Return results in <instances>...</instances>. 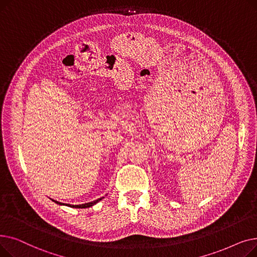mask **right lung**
<instances>
[{
	"mask_svg": "<svg viewBox=\"0 0 257 257\" xmlns=\"http://www.w3.org/2000/svg\"><path fill=\"white\" fill-rule=\"evenodd\" d=\"M103 198H104V197H102V198H100V199H97V200H94V201H92V202H88V203H84V204H79V205L64 204V203H61V202H58V201H55V200H53V201L55 202V203L59 204V205H66V206H70V207H73V208H87V207H90V206H92V205H94V204H97L98 202H99V201H101Z\"/></svg>",
	"mask_w": 257,
	"mask_h": 257,
	"instance_id": "add662e5",
	"label": "right lung"
}]
</instances>
